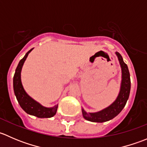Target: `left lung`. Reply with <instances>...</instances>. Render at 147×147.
<instances>
[{"label": "left lung", "instance_id": "obj_1", "mask_svg": "<svg viewBox=\"0 0 147 147\" xmlns=\"http://www.w3.org/2000/svg\"><path fill=\"white\" fill-rule=\"evenodd\" d=\"M121 68V82L117 98L108 107L94 113H87L82 108V115L87 121L92 122H105L115 118L122 110L129 99L131 88V81L128 67L123 61V58L118 52H116Z\"/></svg>", "mask_w": 147, "mask_h": 147}]
</instances>
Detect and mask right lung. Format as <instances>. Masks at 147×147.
Listing matches in <instances>:
<instances>
[{
  "mask_svg": "<svg viewBox=\"0 0 147 147\" xmlns=\"http://www.w3.org/2000/svg\"><path fill=\"white\" fill-rule=\"evenodd\" d=\"M32 49L33 48L30 50L26 53L24 57L20 60L18 65L14 77H13L14 92L19 105L26 113L39 118H50L55 115L58 105H57L54 107L51 108H47L42 106L40 104L34 100L33 99L31 98L28 95L25 91L23 85H22L21 79H20V72H21V69L23 64H24V62L26 61L28 54L30 53Z\"/></svg>",
  "mask_w": 147,
  "mask_h": 147,
  "instance_id": "right-lung-1",
  "label": "right lung"
}]
</instances>
